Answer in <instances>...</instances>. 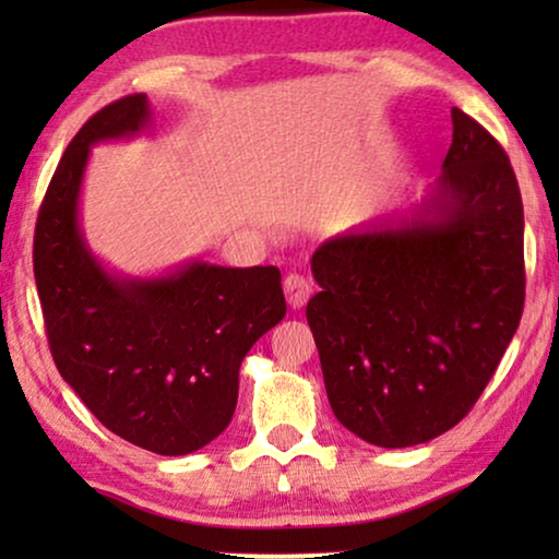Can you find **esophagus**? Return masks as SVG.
I'll return each mask as SVG.
<instances>
[{
	"label": "esophagus",
	"mask_w": 559,
	"mask_h": 559,
	"mask_svg": "<svg viewBox=\"0 0 559 559\" xmlns=\"http://www.w3.org/2000/svg\"><path fill=\"white\" fill-rule=\"evenodd\" d=\"M310 293H312L310 282L305 280L302 274H287V277H285V295H287L289 308H302V305L308 302Z\"/></svg>",
	"instance_id": "obj_1"
}]
</instances>
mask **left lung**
Instances as JSON below:
<instances>
[{
	"label": "left lung",
	"instance_id": "left-lung-1",
	"mask_svg": "<svg viewBox=\"0 0 559 559\" xmlns=\"http://www.w3.org/2000/svg\"><path fill=\"white\" fill-rule=\"evenodd\" d=\"M453 117L442 173L402 213L312 254L310 297L338 423L379 448L448 432L478 402L524 310V209L507 152Z\"/></svg>",
	"mask_w": 559,
	"mask_h": 559
}]
</instances>
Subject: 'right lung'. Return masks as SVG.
Wrapping results in <instances>:
<instances>
[{
    "instance_id": "right-lung-1",
    "label": "right lung",
    "mask_w": 559,
    "mask_h": 559,
    "mask_svg": "<svg viewBox=\"0 0 559 559\" xmlns=\"http://www.w3.org/2000/svg\"><path fill=\"white\" fill-rule=\"evenodd\" d=\"M144 94L96 111L60 157L37 213L33 264L52 361L106 430L188 455L231 423L249 348L285 318L277 266L188 262L163 277L114 274L83 239L91 147L150 127Z\"/></svg>"
}]
</instances>
